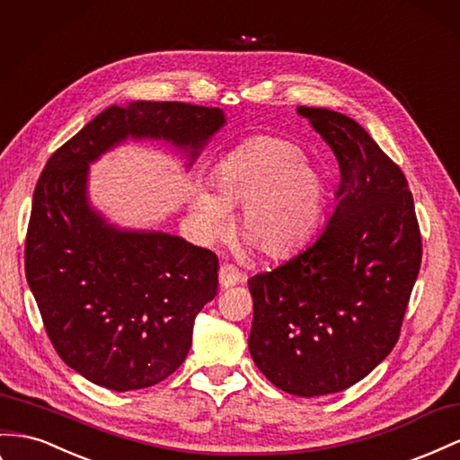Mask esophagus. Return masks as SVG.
Wrapping results in <instances>:
<instances>
[{"mask_svg":"<svg viewBox=\"0 0 460 460\" xmlns=\"http://www.w3.org/2000/svg\"><path fill=\"white\" fill-rule=\"evenodd\" d=\"M242 280V272L235 269L234 265H222L218 270V282L222 288H230L235 287Z\"/></svg>","mask_w":460,"mask_h":460,"instance_id":"obj_1","label":"esophagus"}]
</instances>
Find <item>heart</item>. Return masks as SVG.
<instances>
[{
  "mask_svg": "<svg viewBox=\"0 0 460 460\" xmlns=\"http://www.w3.org/2000/svg\"><path fill=\"white\" fill-rule=\"evenodd\" d=\"M213 190L201 183L191 190L197 234L217 240L226 228L228 208L243 202L235 230L267 257H287L312 240L327 199L325 178L305 163L300 146L270 135H257L222 156Z\"/></svg>",
  "mask_w": 460,
  "mask_h": 460,
  "instance_id": "obj_1",
  "label": "heart"
}]
</instances>
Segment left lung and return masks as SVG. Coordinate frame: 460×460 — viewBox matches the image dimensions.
<instances>
[{"label": "left lung", "instance_id": "8db88e82", "mask_svg": "<svg viewBox=\"0 0 460 460\" xmlns=\"http://www.w3.org/2000/svg\"><path fill=\"white\" fill-rule=\"evenodd\" d=\"M337 156V207L315 242L252 277L250 354L284 393L352 387L399 341L421 238L401 168L352 118L297 106Z\"/></svg>", "mask_w": 460, "mask_h": 460}]
</instances>
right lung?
<instances>
[{"instance_id":"add662e5","label":"right lung","mask_w":460,"mask_h":460,"mask_svg":"<svg viewBox=\"0 0 460 460\" xmlns=\"http://www.w3.org/2000/svg\"><path fill=\"white\" fill-rule=\"evenodd\" d=\"M225 126L220 108L111 104L46 163L24 270L56 352L91 383L121 393L173 374L190 352L197 314L218 287L213 252L110 222L89 197L91 164L131 139L172 145L190 168Z\"/></svg>"}]
</instances>
